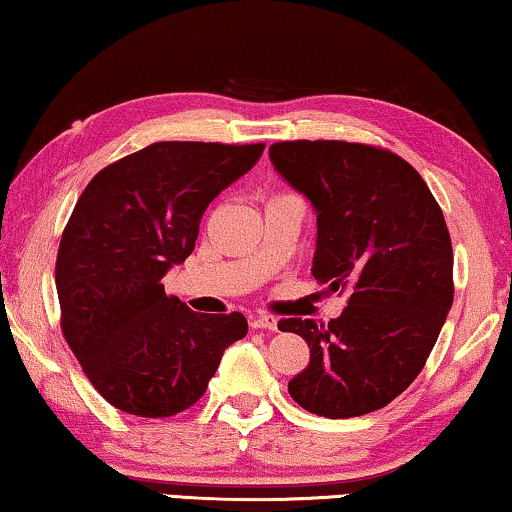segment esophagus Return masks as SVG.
<instances>
[{"instance_id":"esophagus-1","label":"esophagus","mask_w":512,"mask_h":512,"mask_svg":"<svg viewBox=\"0 0 512 512\" xmlns=\"http://www.w3.org/2000/svg\"><path fill=\"white\" fill-rule=\"evenodd\" d=\"M250 326H253V329H264V331H278V319L273 315H255L250 317Z\"/></svg>"}]
</instances>
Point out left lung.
<instances>
[{
	"instance_id": "8db88e82",
	"label": "left lung",
	"mask_w": 512,
	"mask_h": 512,
	"mask_svg": "<svg viewBox=\"0 0 512 512\" xmlns=\"http://www.w3.org/2000/svg\"><path fill=\"white\" fill-rule=\"evenodd\" d=\"M271 163L317 211L312 276L349 301L329 324L280 319L308 342L310 363L287 391L324 418L393 402L418 377L453 305L444 213L407 160L342 140L269 147Z\"/></svg>"
}]
</instances>
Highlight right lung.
<instances>
[{
  "label": "right lung",
  "mask_w": 512,
  "mask_h": 512,
  "mask_svg": "<svg viewBox=\"0 0 512 512\" xmlns=\"http://www.w3.org/2000/svg\"><path fill=\"white\" fill-rule=\"evenodd\" d=\"M264 144L154 142L103 167L61 234V333L98 393L126 414L167 418L202 398L248 333L241 312L202 315L163 276L193 253L202 213Z\"/></svg>",
  "instance_id": "add662e5"
}]
</instances>
